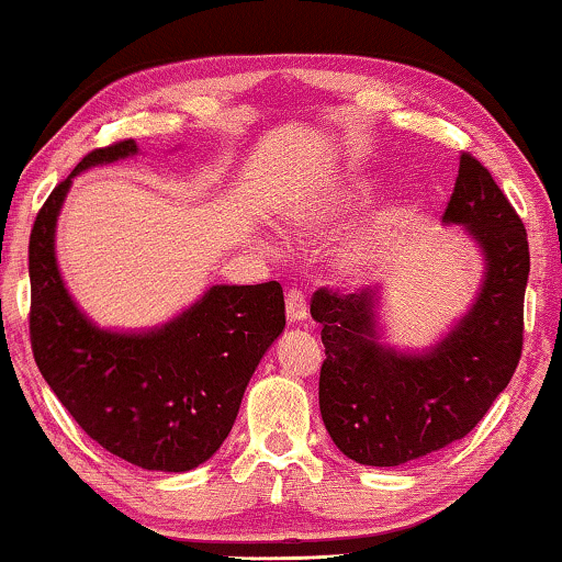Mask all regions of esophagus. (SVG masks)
<instances>
[{
    "instance_id": "1",
    "label": "esophagus",
    "mask_w": 562,
    "mask_h": 562,
    "mask_svg": "<svg viewBox=\"0 0 562 562\" xmlns=\"http://www.w3.org/2000/svg\"><path fill=\"white\" fill-rule=\"evenodd\" d=\"M307 296L302 294L299 289H289L286 291V317L289 323H302V319H307Z\"/></svg>"
}]
</instances>
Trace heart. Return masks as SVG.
Returning a JSON list of instances; mask_svg holds the SVG:
<instances>
[{
    "label": "heart",
    "instance_id": "heart-1",
    "mask_svg": "<svg viewBox=\"0 0 562 562\" xmlns=\"http://www.w3.org/2000/svg\"><path fill=\"white\" fill-rule=\"evenodd\" d=\"M369 193H371V180L367 175H348L344 183L327 188L323 193L310 195V199L296 209L294 222L304 224V227H310V224L330 222V218L340 216L344 211L361 206V203L369 199ZM351 263H359V255H353Z\"/></svg>",
    "mask_w": 562,
    "mask_h": 562
}]
</instances>
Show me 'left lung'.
Wrapping results in <instances>:
<instances>
[{
  "label": "left lung",
  "instance_id": "obj_1",
  "mask_svg": "<svg viewBox=\"0 0 562 562\" xmlns=\"http://www.w3.org/2000/svg\"><path fill=\"white\" fill-rule=\"evenodd\" d=\"M443 222L468 227L485 279L468 315L424 353L379 344V289H317L323 325L319 413L335 447L371 468H397L464 439L512 382L524 346L529 243L493 175L462 151Z\"/></svg>",
  "mask_w": 562,
  "mask_h": 562
}]
</instances>
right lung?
Returning a JSON list of instances; mask_svg holds the SVG:
<instances>
[{"label": "right lung", "instance_id": "obj_1", "mask_svg": "<svg viewBox=\"0 0 562 562\" xmlns=\"http://www.w3.org/2000/svg\"><path fill=\"white\" fill-rule=\"evenodd\" d=\"M136 151L134 138L92 149L35 216L31 346L48 387L92 441L136 468L186 472L214 457L235 426L255 367L286 325L283 289L279 281L211 286L147 333L92 325L58 273L56 218L75 175Z\"/></svg>", "mask_w": 562, "mask_h": 562}]
</instances>
